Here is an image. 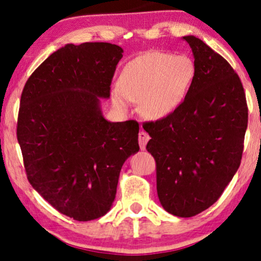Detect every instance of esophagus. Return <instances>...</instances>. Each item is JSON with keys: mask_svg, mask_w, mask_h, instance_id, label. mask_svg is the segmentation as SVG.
Returning a JSON list of instances; mask_svg holds the SVG:
<instances>
[{"mask_svg": "<svg viewBox=\"0 0 261 261\" xmlns=\"http://www.w3.org/2000/svg\"><path fill=\"white\" fill-rule=\"evenodd\" d=\"M149 140H150L149 134H147L146 132H140L139 133V145H140L141 150H145L146 144Z\"/></svg>", "mask_w": 261, "mask_h": 261, "instance_id": "obj_1", "label": "esophagus"}]
</instances>
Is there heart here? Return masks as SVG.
<instances>
[{
	"instance_id": "b5f03b06",
	"label": "heart",
	"mask_w": 261,
	"mask_h": 261,
	"mask_svg": "<svg viewBox=\"0 0 261 261\" xmlns=\"http://www.w3.org/2000/svg\"><path fill=\"white\" fill-rule=\"evenodd\" d=\"M194 76V63L188 57L165 52L143 54L123 67L118 87L111 92L112 101L125 110L129 100H139L141 114L160 120L181 104Z\"/></svg>"
}]
</instances>
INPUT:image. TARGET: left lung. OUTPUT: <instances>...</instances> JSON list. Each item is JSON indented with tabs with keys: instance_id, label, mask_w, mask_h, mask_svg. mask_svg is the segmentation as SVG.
<instances>
[{
	"instance_id": "8db88e82",
	"label": "left lung",
	"mask_w": 261,
	"mask_h": 261,
	"mask_svg": "<svg viewBox=\"0 0 261 261\" xmlns=\"http://www.w3.org/2000/svg\"><path fill=\"white\" fill-rule=\"evenodd\" d=\"M182 40L195 58L184 101L143 127L151 137L146 149L156 161L161 204L170 214L190 218L215 203L239 169L248 108L230 64L199 38Z\"/></svg>"
}]
</instances>
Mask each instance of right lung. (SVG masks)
<instances>
[{
    "mask_svg": "<svg viewBox=\"0 0 261 261\" xmlns=\"http://www.w3.org/2000/svg\"><path fill=\"white\" fill-rule=\"evenodd\" d=\"M122 53L106 42L65 44L32 72L21 93L17 138L28 180L79 221L110 211L122 166L139 151V123L105 120L100 108Z\"/></svg>",
    "mask_w": 261,
    "mask_h": 261,
    "instance_id": "1",
    "label": "right lung"
}]
</instances>
